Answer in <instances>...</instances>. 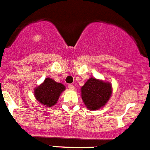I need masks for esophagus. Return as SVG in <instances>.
<instances>
[{
  "instance_id": "1",
  "label": "esophagus",
  "mask_w": 150,
  "mask_h": 150,
  "mask_svg": "<svg viewBox=\"0 0 150 150\" xmlns=\"http://www.w3.org/2000/svg\"><path fill=\"white\" fill-rule=\"evenodd\" d=\"M68 86H69V89H75V86H73V85H72V84H69Z\"/></svg>"
}]
</instances>
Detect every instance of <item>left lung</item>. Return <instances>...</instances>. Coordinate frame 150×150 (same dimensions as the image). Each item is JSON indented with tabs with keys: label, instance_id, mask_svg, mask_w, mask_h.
Here are the masks:
<instances>
[{
	"label": "left lung",
	"instance_id": "left-lung-1",
	"mask_svg": "<svg viewBox=\"0 0 150 150\" xmlns=\"http://www.w3.org/2000/svg\"><path fill=\"white\" fill-rule=\"evenodd\" d=\"M112 94V86L100 80L91 78L81 87L83 101L89 110H97L103 107Z\"/></svg>",
	"mask_w": 150,
	"mask_h": 150
}]
</instances>
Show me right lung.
I'll return each mask as SVG.
<instances>
[{"instance_id": "right-lung-1", "label": "right lung", "mask_w": 150, "mask_h": 150, "mask_svg": "<svg viewBox=\"0 0 150 150\" xmlns=\"http://www.w3.org/2000/svg\"><path fill=\"white\" fill-rule=\"evenodd\" d=\"M65 89L62 83H57L52 78H46L44 82L35 89V96L42 104L52 107L56 104L61 92Z\"/></svg>"}]
</instances>
